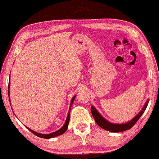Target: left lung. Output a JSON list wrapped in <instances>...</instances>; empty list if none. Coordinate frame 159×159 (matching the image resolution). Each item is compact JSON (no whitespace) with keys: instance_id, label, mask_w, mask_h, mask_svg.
Instances as JSON below:
<instances>
[{"instance_id":"1","label":"left lung","mask_w":159,"mask_h":159,"mask_svg":"<svg viewBox=\"0 0 159 159\" xmlns=\"http://www.w3.org/2000/svg\"><path fill=\"white\" fill-rule=\"evenodd\" d=\"M147 104L148 101L147 102V103L145 104V105L144 106L142 111L139 112L133 120H131L130 121H129L127 123H125V124H113V123L108 122L99 114L98 111H97L93 107H91V113H92L93 118H95L97 124H98L99 127H101L102 128L108 131L114 132V133H119V132H123L129 130V129H130L134 124H135L137 121L139 120V118L141 117V116L143 114L144 111L147 108Z\"/></svg>"}]
</instances>
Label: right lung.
Returning a JSON list of instances; mask_svg holds the SVG:
<instances>
[{"instance_id":"right-lung-1","label":"right lung","mask_w":159,"mask_h":159,"mask_svg":"<svg viewBox=\"0 0 159 159\" xmlns=\"http://www.w3.org/2000/svg\"><path fill=\"white\" fill-rule=\"evenodd\" d=\"M10 86V83H9V85H8V88ZM8 95H9V90H8ZM75 99V96L73 98L71 99V106L72 105V104H73L74 100ZM70 110H71V108L69 109V114L68 116H67V118H66V122L64 123V125H63V127L60 128V130H58L57 131L54 132L52 133H50V134H41V133H38L36 132H35L34 130H31L30 129L28 128L29 130H30L32 133H34L35 135H36L38 137H39V138H45V139H49V138H55V137H57L58 135H60V134H63L64 133H65V131L67 130V128H68V124H69V118H70Z\"/></svg>"}]
</instances>
